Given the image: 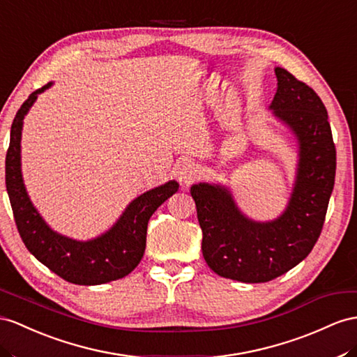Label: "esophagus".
<instances>
[{
	"label": "esophagus",
	"mask_w": 357,
	"mask_h": 357,
	"mask_svg": "<svg viewBox=\"0 0 357 357\" xmlns=\"http://www.w3.org/2000/svg\"><path fill=\"white\" fill-rule=\"evenodd\" d=\"M197 166L191 161H182L181 166L178 167L176 178L182 185H188L190 182H193L197 178Z\"/></svg>",
	"instance_id": "1"
}]
</instances>
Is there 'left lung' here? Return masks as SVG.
<instances>
[{
  "instance_id": "8db88e82",
  "label": "left lung",
  "mask_w": 357,
  "mask_h": 357,
  "mask_svg": "<svg viewBox=\"0 0 357 357\" xmlns=\"http://www.w3.org/2000/svg\"><path fill=\"white\" fill-rule=\"evenodd\" d=\"M274 72L278 90L268 109L298 148L296 181L283 213L258 222L241 211L229 187L199 182L190 188L208 267L245 283L276 279L307 257L321 234L335 184L336 151L323 100L288 70Z\"/></svg>"
}]
</instances>
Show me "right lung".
<instances>
[{
    "label": "right lung",
    "instance_id": "add662e5",
    "mask_svg": "<svg viewBox=\"0 0 357 357\" xmlns=\"http://www.w3.org/2000/svg\"><path fill=\"white\" fill-rule=\"evenodd\" d=\"M54 83L45 84L29 96L17 109L6 155V187L15 222L25 248L51 271L75 285H100L130 274L139 266L146 249V232L151 215L176 193L179 184L169 181L144 191L108 231L86 241L61 235L43 220L26 193L21 169V139L24 119L36 99Z\"/></svg>",
    "mask_w": 357,
    "mask_h": 357
}]
</instances>
